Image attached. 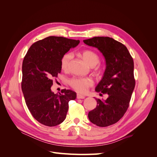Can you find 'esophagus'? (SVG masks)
<instances>
[{
    "label": "esophagus",
    "mask_w": 157,
    "mask_h": 157,
    "mask_svg": "<svg viewBox=\"0 0 157 157\" xmlns=\"http://www.w3.org/2000/svg\"><path fill=\"white\" fill-rule=\"evenodd\" d=\"M77 99H84V98H85V96H83V95L77 94Z\"/></svg>",
    "instance_id": "1"
}]
</instances>
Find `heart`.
<instances>
[{
    "instance_id": "heart-1",
    "label": "heart",
    "mask_w": 157,
    "mask_h": 157,
    "mask_svg": "<svg viewBox=\"0 0 157 157\" xmlns=\"http://www.w3.org/2000/svg\"><path fill=\"white\" fill-rule=\"evenodd\" d=\"M82 57L90 67H94L99 63V56L92 50H86L82 52ZM72 59V54L67 53L63 56L61 59V68L64 71H67L69 67L70 61ZM98 74L102 73L101 68L98 67L96 69ZM69 84L75 90L80 93H85L88 91L90 87L93 85V81L92 79L88 78H72L69 82Z\"/></svg>"
}]
</instances>
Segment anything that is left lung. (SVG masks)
Instances as JSON below:
<instances>
[{
	"mask_svg": "<svg viewBox=\"0 0 157 157\" xmlns=\"http://www.w3.org/2000/svg\"><path fill=\"white\" fill-rule=\"evenodd\" d=\"M83 42L97 48L105 59V72L95 90L108 97L96 99L97 106L88 113V118L98 126L106 127L119 121L129 107L135 87L134 61L126 47L113 38L95 36Z\"/></svg>",
	"mask_w": 157,
	"mask_h": 157,
	"instance_id": "1",
	"label": "left lung"
}]
</instances>
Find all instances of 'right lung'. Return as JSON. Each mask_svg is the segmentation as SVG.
Segmentation results:
<instances>
[{
  "label": "right lung",
  "instance_id": "1",
  "mask_svg": "<svg viewBox=\"0 0 157 157\" xmlns=\"http://www.w3.org/2000/svg\"><path fill=\"white\" fill-rule=\"evenodd\" d=\"M79 40L51 36L33 44L22 64L21 89L26 105L35 119L42 124L55 126L65 119L69 101L77 98L71 90L54 94L53 79L61 73V59Z\"/></svg>",
  "mask_w": 157,
  "mask_h": 157
}]
</instances>
